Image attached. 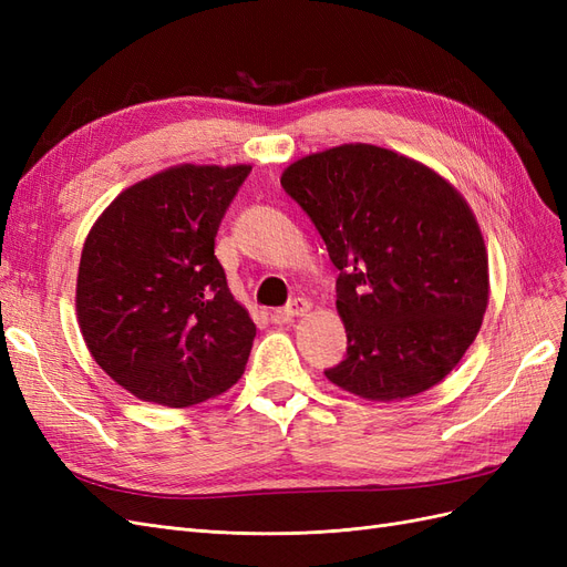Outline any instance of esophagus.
I'll return each mask as SVG.
<instances>
[{
  "label": "esophagus",
  "mask_w": 567,
  "mask_h": 567,
  "mask_svg": "<svg viewBox=\"0 0 567 567\" xmlns=\"http://www.w3.org/2000/svg\"><path fill=\"white\" fill-rule=\"evenodd\" d=\"M310 300H305V298H296L293 302H290V305H286L284 307V310H279L277 312V317L279 319H293V317H305L307 312H310Z\"/></svg>",
  "instance_id": "1"
}]
</instances>
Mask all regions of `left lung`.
<instances>
[{"label":"left lung","instance_id":"obj_1","mask_svg":"<svg viewBox=\"0 0 567 567\" xmlns=\"http://www.w3.org/2000/svg\"><path fill=\"white\" fill-rule=\"evenodd\" d=\"M281 186L340 269L348 357L326 379L371 402L437 385L489 302L485 238L466 198L435 169L373 144L310 153L284 169Z\"/></svg>","mask_w":567,"mask_h":567}]
</instances>
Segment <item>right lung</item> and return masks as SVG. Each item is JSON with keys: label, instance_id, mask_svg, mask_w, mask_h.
Masks as SVG:
<instances>
[{"label": "right lung", "instance_id": "right-lung-1", "mask_svg": "<svg viewBox=\"0 0 567 567\" xmlns=\"http://www.w3.org/2000/svg\"><path fill=\"white\" fill-rule=\"evenodd\" d=\"M250 165H175L125 188L84 241L75 310L94 362L144 402L184 409L244 375L255 323L215 257Z\"/></svg>", "mask_w": 567, "mask_h": 567}]
</instances>
